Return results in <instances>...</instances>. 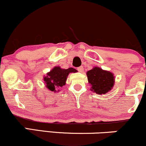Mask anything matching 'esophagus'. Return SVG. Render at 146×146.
I'll return each mask as SVG.
<instances>
[{
  "mask_svg": "<svg viewBox=\"0 0 146 146\" xmlns=\"http://www.w3.org/2000/svg\"><path fill=\"white\" fill-rule=\"evenodd\" d=\"M78 70L80 73H82V72H84V67L83 66H80V67L78 68Z\"/></svg>",
  "mask_w": 146,
  "mask_h": 146,
  "instance_id": "1",
  "label": "esophagus"
}]
</instances>
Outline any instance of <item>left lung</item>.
<instances>
[{
	"mask_svg": "<svg viewBox=\"0 0 146 146\" xmlns=\"http://www.w3.org/2000/svg\"><path fill=\"white\" fill-rule=\"evenodd\" d=\"M90 90L98 95L106 94L113 89L115 84V76L111 72L95 66L86 72Z\"/></svg>",
	"mask_w": 146,
	"mask_h": 146,
	"instance_id": "1",
	"label": "left lung"
}]
</instances>
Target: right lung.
I'll return each mask as SVG.
<instances>
[{"label":"right lung","mask_w":146,"mask_h":146,"mask_svg":"<svg viewBox=\"0 0 146 146\" xmlns=\"http://www.w3.org/2000/svg\"><path fill=\"white\" fill-rule=\"evenodd\" d=\"M77 71H78L73 68L65 69L58 66H55L43 77L45 87L52 92H59L60 88L66 84V81L69 73H76Z\"/></svg>","instance_id":"right-lung-1"}]
</instances>
